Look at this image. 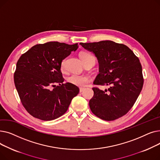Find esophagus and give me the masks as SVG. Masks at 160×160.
I'll list each match as a JSON object with an SVG mask.
<instances>
[{
    "label": "esophagus",
    "instance_id": "1",
    "mask_svg": "<svg viewBox=\"0 0 160 160\" xmlns=\"http://www.w3.org/2000/svg\"><path fill=\"white\" fill-rule=\"evenodd\" d=\"M85 89V88H80V93H82V91H83V90Z\"/></svg>",
    "mask_w": 160,
    "mask_h": 160
}]
</instances>
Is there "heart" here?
<instances>
[{
  "instance_id": "obj_1",
  "label": "heart",
  "mask_w": 160,
  "mask_h": 160,
  "mask_svg": "<svg viewBox=\"0 0 160 160\" xmlns=\"http://www.w3.org/2000/svg\"><path fill=\"white\" fill-rule=\"evenodd\" d=\"M80 57L81 58L82 61L83 63H86L88 62L95 60L94 57L92 56L91 54L86 52H82L80 54ZM65 65V60H63L62 62L61 67L62 69H63ZM67 81L72 85H74L78 87H84L86 86L90 82V78L88 76L85 75H80L78 74H72L67 78Z\"/></svg>"
}]
</instances>
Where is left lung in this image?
I'll return each instance as SVG.
<instances>
[{
  "label": "left lung",
  "instance_id": "obj_1",
  "mask_svg": "<svg viewBox=\"0 0 160 160\" xmlns=\"http://www.w3.org/2000/svg\"><path fill=\"white\" fill-rule=\"evenodd\" d=\"M81 45L98 60L99 74L94 84L110 86L104 91L93 88L94 95L89 103L91 112L104 121L119 118L133 106L143 86L139 58L127 46L112 41Z\"/></svg>",
  "mask_w": 160,
  "mask_h": 160
}]
</instances>
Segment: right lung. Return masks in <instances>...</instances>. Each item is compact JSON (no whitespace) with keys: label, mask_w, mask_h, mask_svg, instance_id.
<instances>
[{"label":"right lung","mask_w":160,"mask_h":160,"mask_svg":"<svg viewBox=\"0 0 160 160\" xmlns=\"http://www.w3.org/2000/svg\"><path fill=\"white\" fill-rule=\"evenodd\" d=\"M78 48V43L51 41L34 45L20 57L14 73L15 86L23 106L31 115L52 121L68 110L79 88L69 82L63 83L61 65ZM50 86L55 88L50 90Z\"/></svg>","instance_id":"obj_1"}]
</instances>
